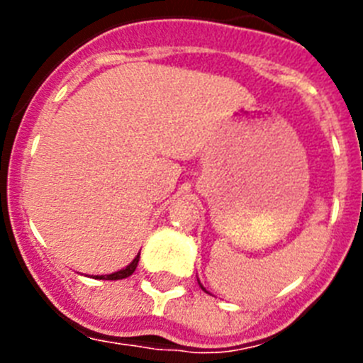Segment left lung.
<instances>
[{"label":"left lung","mask_w":363,"mask_h":363,"mask_svg":"<svg viewBox=\"0 0 363 363\" xmlns=\"http://www.w3.org/2000/svg\"><path fill=\"white\" fill-rule=\"evenodd\" d=\"M198 284H200V281H198ZM200 287H201V289H203V285H200ZM205 291V289H203Z\"/></svg>","instance_id":"1"}]
</instances>
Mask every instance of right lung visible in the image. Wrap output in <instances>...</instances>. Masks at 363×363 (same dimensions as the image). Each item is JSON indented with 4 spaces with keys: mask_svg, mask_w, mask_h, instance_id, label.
<instances>
[{
    "mask_svg": "<svg viewBox=\"0 0 363 363\" xmlns=\"http://www.w3.org/2000/svg\"><path fill=\"white\" fill-rule=\"evenodd\" d=\"M138 262H140V252H138L136 258H134L133 262H130V264L127 265V267H125V269H120V271L112 272V274H101V277H96V278H99V280H123V278L130 277V274H133V272L136 271Z\"/></svg>",
    "mask_w": 363,
    "mask_h": 363,
    "instance_id": "right-lung-1",
    "label": "right lung"
}]
</instances>
